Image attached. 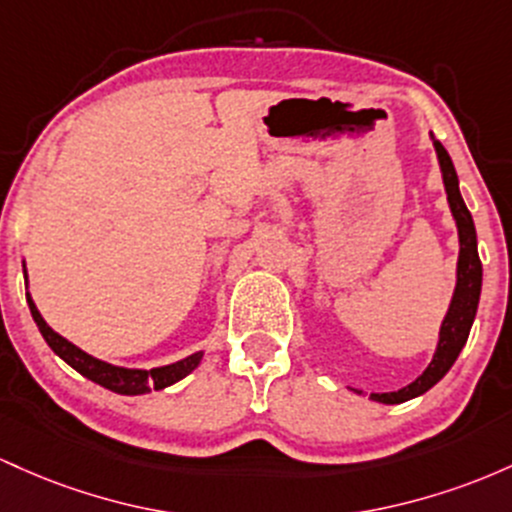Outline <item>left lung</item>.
I'll return each instance as SVG.
<instances>
[{"mask_svg": "<svg viewBox=\"0 0 512 512\" xmlns=\"http://www.w3.org/2000/svg\"><path fill=\"white\" fill-rule=\"evenodd\" d=\"M430 140H433L435 154H438L447 205H450L452 220H455L457 225V239H459L457 283H455V292H452L450 307H447L445 317H442L438 346H435V355L433 360H430V365L423 370V375H418L411 384L396 389V392L370 394V399L380 401V404H404V401L416 399V396L426 394L430 387H435V384L450 372V367L455 365L457 355L462 353L464 343H467L469 331H472L476 307H479V297H481V261H479V249H476V227L472 220V212L467 210L462 193H459V179H457V171H455V164H452L450 154H447V149L435 140L433 132H430ZM353 392H358V389H353Z\"/></svg>", "mask_w": 512, "mask_h": 512, "instance_id": "left-lung-1", "label": "left lung"}]
</instances>
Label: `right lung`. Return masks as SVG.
<instances>
[{
	"label": "right lung",
	"mask_w": 512,
	"mask_h": 512,
	"mask_svg": "<svg viewBox=\"0 0 512 512\" xmlns=\"http://www.w3.org/2000/svg\"><path fill=\"white\" fill-rule=\"evenodd\" d=\"M24 280H26V290H28V271H26V261H24ZM26 302L31 307V317L36 321L40 336L45 338L50 348H53L55 355H60L67 365L74 367L79 375H84L86 380L101 384V387L111 389V392L123 394V396H140V394H149V392H159V389L171 387V384L181 382L183 377H188L191 372L203 363L205 350H198V353L186 355L183 360H176V363L162 365V367H152V370H142V367H120L113 363H106V360L94 358L86 350L79 346H74L72 341H67L65 336H60L55 329H50L48 321L43 319V314L38 312L36 302H33L31 292H26Z\"/></svg>",
	"instance_id": "obj_1"
}]
</instances>
